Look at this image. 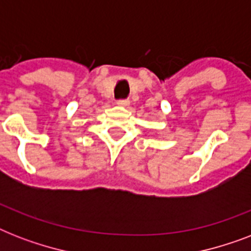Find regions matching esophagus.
Masks as SVG:
<instances>
[{"label": "esophagus", "instance_id": "1", "mask_svg": "<svg viewBox=\"0 0 251 251\" xmlns=\"http://www.w3.org/2000/svg\"><path fill=\"white\" fill-rule=\"evenodd\" d=\"M117 104L121 106H126L129 105V100H127V99H118Z\"/></svg>", "mask_w": 251, "mask_h": 251}]
</instances>
